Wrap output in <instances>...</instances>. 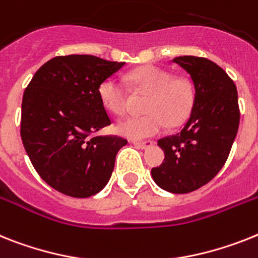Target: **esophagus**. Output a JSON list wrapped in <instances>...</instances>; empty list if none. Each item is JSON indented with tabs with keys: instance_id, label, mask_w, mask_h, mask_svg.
<instances>
[{
	"instance_id": "34e87169",
	"label": "esophagus",
	"mask_w": 258,
	"mask_h": 258,
	"mask_svg": "<svg viewBox=\"0 0 258 258\" xmlns=\"http://www.w3.org/2000/svg\"><path fill=\"white\" fill-rule=\"evenodd\" d=\"M134 146H136L138 148H142V149H146L148 147H151L153 144L152 140H144V142H133Z\"/></svg>"
}]
</instances>
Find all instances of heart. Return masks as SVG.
I'll return each mask as SVG.
<instances>
[{
    "label": "heart",
    "instance_id": "1",
    "mask_svg": "<svg viewBox=\"0 0 258 258\" xmlns=\"http://www.w3.org/2000/svg\"><path fill=\"white\" fill-rule=\"evenodd\" d=\"M130 85L138 92L149 93L144 110L147 114L130 116L118 122L115 130L130 139H144L157 135L170 125L185 122L196 99L191 80L173 76L170 71L155 66L138 68L127 76ZM98 96L103 107L115 115L127 111L128 97L119 80L110 77L99 85Z\"/></svg>",
    "mask_w": 258,
    "mask_h": 258
}]
</instances>
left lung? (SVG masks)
I'll return each mask as SVG.
<instances>
[{
  "label": "left lung",
  "instance_id": "8db88e82",
  "mask_svg": "<svg viewBox=\"0 0 258 258\" xmlns=\"http://www.w3.org/2000/svg\"><path fill=\"white\" fill-rule=\"evenodd\" d=\"M189 73L196 99L178 134L160 139L165 155L152 178L166 191L185 194L206 185L226 164L240 122L237 89L218 64L205 57L173 59Z\"/></svg>",
  "mask_w": 258,
  "mask_h": 258
}]
</instances>
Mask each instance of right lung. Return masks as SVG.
<instances>
[{
	"label": "right lung",
	"instance_id": "add662e5",
	"mask_svg": "<svg viewBox=\"0 0 258 258\" xmlns=\"http://www.w3.org/2000/svg\"><path fill=\"white\" fill-rule=\"evenodd\" d=\"M124 62L92 55L56 56L36 71L22 99L21 138L43 181L57 191L88 198L103 189L127 140L94 135L111 124L99 85Z\"/></svg>",
	"mask_w": 258,
	"mask_h": 258
}]
</instances>
